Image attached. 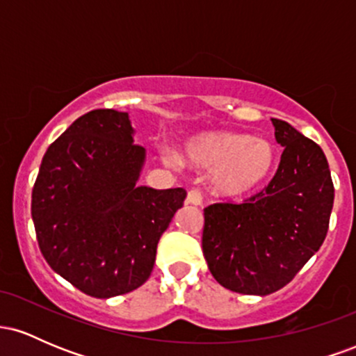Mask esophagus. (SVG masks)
<instances>
[{
	"instance_id": "34e87169",
	"label": "esophagus",
	"mask_w": 356,
	"mask_h": 356,
	"mask_svg": "<svg viewBox=\"0 0 356 356\" xmlns=\"http://www.w3.org/2000/svg\"><path fill=\"white\" fill-rule=\"evenodd\" d=\"M187 204H192V206H201L202 204V194L199 189H191L187 192V199H186Z\"/></svg>"
}]
</instances>
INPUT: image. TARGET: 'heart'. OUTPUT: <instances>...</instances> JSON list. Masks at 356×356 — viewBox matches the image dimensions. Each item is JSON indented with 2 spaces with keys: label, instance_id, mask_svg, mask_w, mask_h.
Listing matches in <instances>:
<instances>
[{
  "label": "heart",
  "instance_id": "obj_1",
  "mask_svg": "<svg viewBox=\"0 0 356 356\" xmlns=\"http://www.w3.org/2000/svg\"><path fill=\"white\" fill-rule=\"evenodd\" d=\"M186 157L197 169L212 170V191L227 199L259 189L275 170L277 159L271 142L226 130L192 137L186 144Z\"/></svg>",
  "mask_w": 356,
  "mask_h": 356
}]
</instances>
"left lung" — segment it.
<instances>
[{
  "mask_svg": "<svg viewBox=\"0 0 356 356\" xmlns=\"http://www.w3.org/2000/svg\"><path fill=\"white\" fill-rule=\"evenodd\" d=\"M284 147L275 177L243 204L204 209L202 252L220 286L266 296L286 286L326 238L334 187L321 147L271 118Z\"/></svg>",
  "mask_w": 356,
  "mask_h": 356,
  "instance_id": "1",
  "label": "left lung"
}]
</instances>
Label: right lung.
<instances>
[{"label":"right lung","mask_w":356,"mask_h":356,"mask_svg":"<svg viewBox=\"0 0 356 356\" xmlns=\"http://www.w3.org/2000/svg\"><path fill=\"white\" fill-rule=\"evenodd\" d=\"M144 162L129 113L112 108L76 118L43 155L31 192L40 251L85 295L112 298L144 284L182 207V187L137 186Z\"/></svg>","instance_id":"add662e5"}]
</instances>
